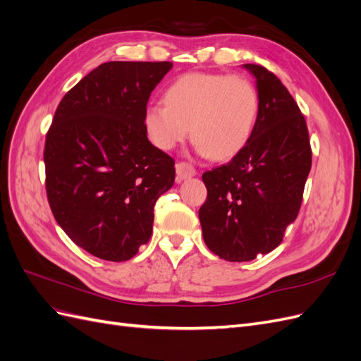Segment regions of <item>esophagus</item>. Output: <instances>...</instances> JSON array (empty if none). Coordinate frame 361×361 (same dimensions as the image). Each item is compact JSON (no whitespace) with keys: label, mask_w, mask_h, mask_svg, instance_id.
Wrapping results in <instances>:
<instances>
[{"label":"esophagus","mask_w":361,"mask_h":361,"mask_svg":"<svg viewBox=\"0 0 361 361\" xmlns=\"http://www.w3.org/2000/svg\"><path fill=\"white\" fill-rule=\"evenodd\" d=\"M176 174H178V180H183V179H190L192 176H195V169L192 164L180 161L176 164Z\"/></svg>","instance_id":"esophagus-1"}]
</instances>
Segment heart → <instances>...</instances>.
I'll use <instances>...</instances> for the list:
<instances>
[{
    "mask_svg": "<svg viewBox=\"0 0 361 361\" xmlns=\"http://www.w3.org/2000/svg\"><path fill=\"white\" fill-rule=\"evenodd\" d=\"M166 105L146 108L143 125L150 143L171 150L188 137L214 159H231L250 143L260 113V96L243 75L192 72L178 78L164 94Z\"/></svg>",
    "mask_w": 361,
    "mask_h": 361,
    "instance_id": "obj_1",
    "label": "heart"
}]
</instances>
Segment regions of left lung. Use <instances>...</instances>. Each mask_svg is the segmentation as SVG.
<instances>
[{
    "mask_svg": "<svg viewBox=\"0 0 361 361\" xmlns=\"http://www.w3.org/2000/svg\"><path fill=\"white\" fill-rule=\"evenodd\" d=\"M244 68L260 96L255 134L227 164L203 173L207 197L199 211L204 244L228 262L253 260L280 245L312 167L307 125L292 94L267 68Z\"/></svg>",
    "mask_w": 361,
    "mask_h": 361,
    "instance_id": "left-lung-1",
    "label": "left lung"
}]
</instances>
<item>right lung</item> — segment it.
Wrapping results in <instances>:
<instances>
[{
  "instance_id": "add662e5",
  "label": "right lung",
  "mask_w": 361,
  "mask_h": 361,
  "mask_svg": "<svg viewBox=\"0 0 361 361\" xmlns=\"http://www.w3.org/2000/svg\"><path fill=\"white\" fill-rule=\"evenodd\" d=\"M170 61H108L63 96L43 161L51 211L90 255L125 262L152 235L174 159L147 140L143 116Z\"/></svg>"
}]
</instances>
